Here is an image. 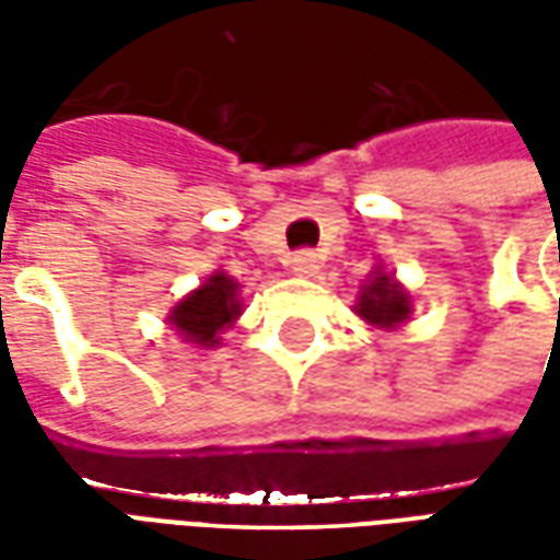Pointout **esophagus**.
<instances>
[{"label":"esophagus","mask_w":560,"mask_h":560,"mask_svg":"<svg viewBox=\"0 0 560 560\" xmlns=\"http://www.w3.org/2000/svg\"><path fill=\"white\" fill-rule=\"evenodd\" d=\"M291 267L296 276H315L317 269H320V257H317L312 248H303V252H296V255H293Z\"/></svg>","instance_id":"1"}]
</instances>
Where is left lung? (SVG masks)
<instances>
[{
  "label": "left lung",
  "mask_w": 560,
  "mask_h": 560,
  "mask_svg": "<svg viewBox=\"0 0 560 560\" xmlns=\"http://www.w3.org/2000/svg\"><path fill=\"white\" fill-rule=\"evenodd\" d=\"M357 315L363 317L365 324H372L377 329H396L411 317V293L401 288L399 281L393 279L384 269H375L369 281L360 291L357 300Z\"/></svg>",
  "instance_id": "obj_1"
}]
</instances>
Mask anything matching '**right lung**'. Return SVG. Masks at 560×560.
<instances>
[{
	"label": "right lung",
	"mask_w": 560,
	"mask_h": 560,
	"mask_svg": "<svg viewBox=\"0 0 560 560\" xmlns=\"http://www.w3.org/2000/svg\"><path fill=\"white\" fill-rule=\"evenodd\" d=\"M240 315H243L240 284L224 272H212L197 291L173 305L167 324L197 348H215L221 332L233 327V320Z\"/></svg>",
	"instance_id": "obj_1"
}]
</instances>
